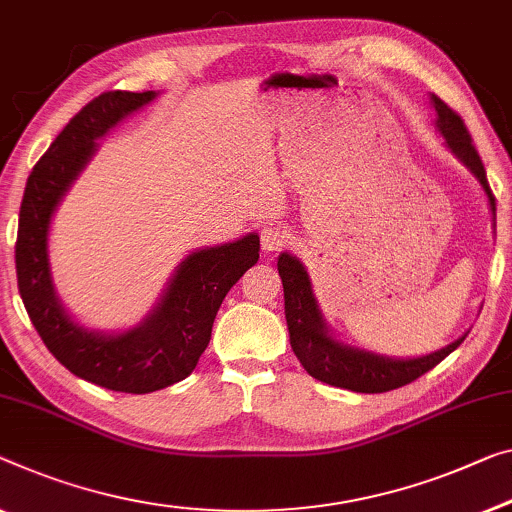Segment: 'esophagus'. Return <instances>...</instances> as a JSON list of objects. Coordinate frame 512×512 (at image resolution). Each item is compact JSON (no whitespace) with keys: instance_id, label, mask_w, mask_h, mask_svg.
Wrapping results in <instances>:
<instances>
[{"instance_id":"34e87169","label":"esophagus","mask_w":512,"mask_h":512,"mask_svg":"<svg viewBox=\"0 0 512 512\" xmlns=\"http://www.w3.org/2000/svg\"><path fill=\"white\" fill-rule=\"evenodd\" d=\"M262 250L264 253H278V250L287 248L292 243V234H289L285 227L278 225H269L262 230Z\"/></svg>"}]
</instances>
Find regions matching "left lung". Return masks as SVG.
I'll list each match as a JSON object with an SVG mask.
<instances>
[{
	"mask_svg": "<svg viewBox=\"0 0 512 512\" xmlns=\"http://www.w3.org/2000/svg\"><path fill=\"white\" fill-rule=\"evenodd\" d=\"M430 103L434 112H437V128L444 135L446 147L480 181L487 202H490L492 216L497 220V202H494L490 183H487L483 160H480L476 147L471 144V135L462 117L448 108L439 96L432 94ZM278 273L282 278V289H285L289 342H292L294 354L301 361L305 372L310 377L324 381V384L347 388V391L356 393L393 391V388L411 384V381L425 375V372H430L434 365L444 361L467 338V335H462V338H457L448 347L439 349V352L418 358H391L349 347L345 342L335 340L329 333V326H326L315 301V294H312L308 271H305L299 259L289 253H282L278 257Z\"/></svg>",
	"mask_w": 512,
	"mask_h": 512,
	"instance_id": "left-lung-1",
	"label": "left lung"
}]
</instances>
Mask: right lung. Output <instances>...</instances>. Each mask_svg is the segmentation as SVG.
Returning a JSON list of instances; mask_svg holds the SVG:
<instances>
[{
	"mask_svg": "<svg viewBox=\"0 0 512 512\" xmlns=\"http://www.w3.org/2000/svg\"><path fill=\"white\" fill-rule=\"evenodd\" d=\"M154 98L156 91H105L68 121L29 174L15 241L22 303L50 354L75 377L137 395L177 384L195 370L220 303L259 259L255 232L195 250L172 273L156 308L124 333L87 331L64 310L50 276L52 213L96 154L98 137Z\"/></svg>",
	"mask_w": 512,
	"mask_h": 512,
	"instance_id": "right-lung-1",
	"label": "right lung"
}]
</instances>
